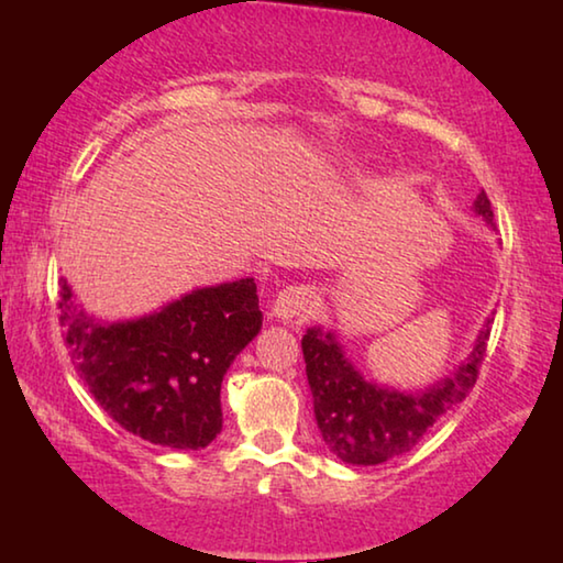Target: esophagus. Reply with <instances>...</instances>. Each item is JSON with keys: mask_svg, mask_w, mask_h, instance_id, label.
I'll use <instances>...</instances> for the list:
<instances>
[{"mask_svg": "<svg viewBox=\"0 0 563 563\" xmlns=\"http://www.w3.org/2000/svg\"><path fill=\"white\" fill-rule=\"evenodd\" d=\"M310 308V290L305 285H288L283 288L273 300V318H278L283 322H290L295 318H302Z\"/></svg>", "mask_w": 563, "mask_h": 563, "instance_id": "34e87169", "label": "esophagus"}]
</instances>
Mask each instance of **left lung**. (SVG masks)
Wrapping results in <instances>:
<instances>
[{"mask_svg": "<svg viewBox=\"0 0 563 563\" xmlns=\"http://www.w3.org/2000/svg\"><path fill=\"white\" fill-rule=\"evenodd\" d=\"M474 213L492 231L497 228L484 190L476 196ZM489 322L479 330L470 357L450 377L419 393L369 383L347 360L335 332L310 328L302 335V357L322 442L338 460L357 466L383 464L415 450L440 417L470 395L487 352Z\"/></svg>", "mask_w": 563, "mask_h": 563, "instance_id": "left-lung-1", "label": "left lung"}]
</instances>
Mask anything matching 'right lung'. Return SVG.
I'll list each match as a JSON object with an SVG mask.
<instances>
[{
    "label": "right lung",
    "mask_w": 563,
    "mask_h": 563,
    "mask_svg": "<svg viewBox=\"0 0 563 563\" xmlns=\"http://www.w3.org/2000/svg\"><path fill=\"white\" fill-rule=\"evenodd\" d=\"M64 342L97 402L123 430L170 450H203L223 427L221 383L261 332L253 278L196 288L144 318L103 322L59 292Z\"/></svg>",
    "instance_id": "add662e5"
}]
</instances>
